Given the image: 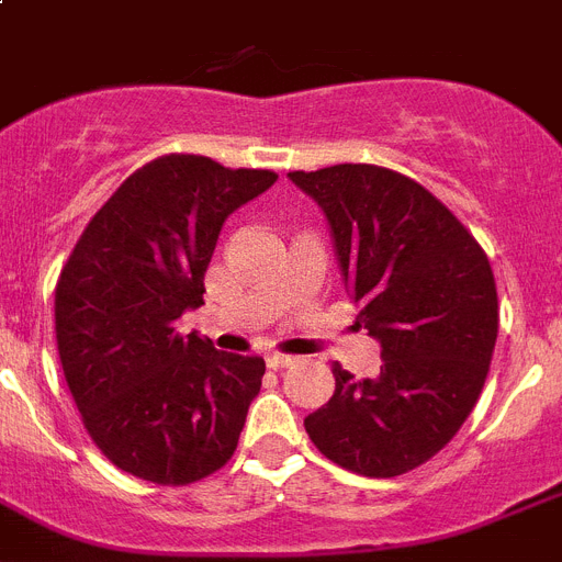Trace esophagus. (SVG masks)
I'll return each mask as SVG.
<instances>
[{
	"label": "esophagus",
	"mask_w": 562,
	"mask_h": 562,
	"mask_svg": "<svg viewBox=\"0 0 562 562\" xmlns=\"http://www.w3.org/2000/svg\"><path fill=\"white\" fill-rule=\"evenodd\" d=\"M296 356H288V353H280V350H274V353H266V364L268 368H288V364H294Z\"/></svg>",
	"instance_id": "34e87169"
}]
</instances>
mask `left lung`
<instances>
[{"label":"left lung","instance_id":"obj_1","mask_svg":"<svg viewBox=\"0 0 562 562\" xmlns=\"http://www.w3.org/2000/svg\"><path fill=\"white\" fill-rule=\"evenodd\" d=\"M288 178L328 217L356 322L384 359L375 379L336 362L334 396L305 429L341 470L404 475L452 441L484 390L497 339L490 257L436 194L387 166Z\"/></svg>","mask_w":562,"mask_h":562}]
</instances>
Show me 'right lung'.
<instances>
[{"label":"right lung","instance_id":"right-lung-1","mask_svg":"<svg viewBox=\"0 0 562 562\" xmlns=\"http://www.w3.org/2000/svg\"><path fill=\"white\" fill-rule=\"evenodd\" d=\"M274 180L271 169L160 155L92 214L58 274L56 341L72 402L92 443L140 481L189 486L237 450L266 362L214 350L175 322L203 305L228 214Z\"/></svg>","mask_w":562,"mask_h":562}]
</instances>
